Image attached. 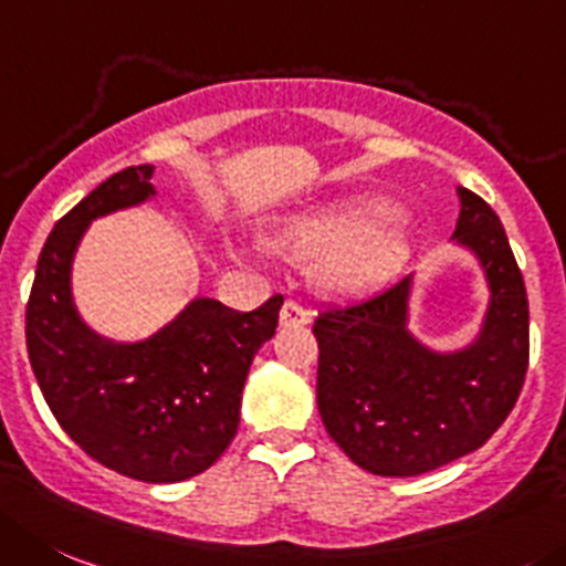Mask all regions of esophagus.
Instances as JSON below:
<instances>
[{
  "label": "esophagus",
  "mask_w": 566,
  "mask_h": 566,
  "mask_svg": "<svg viewBox=\"0 0 566 566\" xmlns=\"http://www.w3.org/2000/svg\"><path fill=\"white\" fill-rule=\"evenodd\" d=\"M310 321L307 310L295 304V301H284L282 313H279V324L282 326H304Z\"/></svg>",
  "instance_id": "34e87169"
}]
</instances>
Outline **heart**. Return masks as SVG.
Wrapping results in <instances>:
<instances>
[{
	"label": "heart",
	"mask_w": 566,
	"mask_h": 566,
	"mask_svg": "<svg viewBox=\"0 0 566 566\" xmlns=\"http://www.w3.org/2000/svg\"><path fill=\"white\" fill-rule=\"evenodd\" d=\"M268 242L290 262H313V282L324 295L357 298L396 273L405 223L390 206L348 198L287 214Z\"/></svg>",
	"instance_id": "heart-1"
}]
</instances>
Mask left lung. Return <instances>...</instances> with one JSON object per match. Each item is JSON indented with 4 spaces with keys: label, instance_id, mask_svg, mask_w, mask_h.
I'll return each mask as SVG.
<instances>
[{
    "label": "left lung",
    "instance_id": "8db88e82",
    "mask_svg": "<svg viewBox=\"0 0 566 566\" xmlns=\"http://www.w3.org/2000/svg\"><path fill=\"white\" fill-rule=\"evenodd\" d=\"M452 245L489 287L478 332L432 348L410 332L416 273L318 315V410L332 441L360 469L413 478L483 447L509 419L527 371V295L503 223L458 187Z\"/></svg>",
    "mask_w": 566,
    "mask_h": 566
}]
</instances>
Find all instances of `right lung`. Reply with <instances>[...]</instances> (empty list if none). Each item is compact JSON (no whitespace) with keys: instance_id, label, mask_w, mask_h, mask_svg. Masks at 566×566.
I'll use <instances>...</instances> for the list:
<instances>
[{"instance_id":"right-lung-1","label":"right lung","mask_w":566,"mask_h":566,"mask_svg":"<svg viewBox=\"0 0 566 566\" xmlns=\"http://www.w3.org/2000/svg\"><path fill=\"white\" fill-rule=\"evenodd\" d=\"M150 178L153 164L114 172L57 220L28 301V355L52 416L86 455L142 483H178L234 441L248 368L276 335L284 298L237 313L198 295L142 340L92 329L72 293L75 253L94 220L156 198Z\"/></svg>"}]
</instances>
